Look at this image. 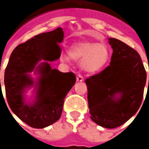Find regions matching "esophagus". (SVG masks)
<instances>
[{"label": "esophagus", "mask_w": 149, "mask_h": 149, "mask_svg": "<svg viewBox=\"0 0 149 149\" xmlns=\"http://www.w3.org/2000/svg\"><path fill=\"white\" fill-rule=\"evenodd\" d=\"M76 79L79 82H82V81H84V77L81 74H78L77 76H76Z\"/></svg>", "instance_id": "esophagus-1"}]
</instances>
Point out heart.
Here are the masks:
<instances>
[{
  "label": "heart",
  "instance_id": "heart-1",
  "mask_svg": "<svg viewBox=\"0 0 149 149\" xmlns=\"http://www.w3.org/2000/svg\"><path fill=\"white\" fill-rule=\"evenodd\" d=\"M69 55L74 60L80 61L84 71L97 73L109 64L111 53L104 45L93 42H80L73 45L69 49ZM67 60V57H65Z\"/></svg>",
  "mask_w": 149,
  "mask_h": 149
}]
</instances>
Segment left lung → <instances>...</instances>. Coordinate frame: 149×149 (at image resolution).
Masks as SVG:
<instances>
[{"instance_id":"1","label":"left lung","mask_w":149,"mask_h":149,"mask_svg":"<svg viewBox=\"0 0 149 149\" xmlns=\"http://www.w3.org/2000/svg\"><path fill=\"white\" fill-rule=\"evenodd\" d=\"M109 43L113 49L110 65L87 78L85 83L91 119L100 126L114 129L139 110L147 74L134 49L114 38H109Z\"/></svg>"}]
</instances>
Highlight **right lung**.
I'll return each mask as SVG.
<instances>
[{
	"label": "right lung",
	"instance_id": "obj_1",
	"mask_svg": "<svg viewBox=\"0 0 149 149\" xmlns=\"http://www.w3.org/2000/svg\"><path fill=\"white\" fill-rule=\"evenodd\" d=\"M63 39L64 31L60 27L39 34L15 48L6 68L4 83L9 106L32 128L43 129L60 118L65 98L76 81L74 73H62L49 64L60 57L59 44ZM41 60L44 62L37 65ZM34 70L40 75L37 81L29 74ZM32 86L37 90L36 100L26 103L24 90Z\"/></svg>",
	"mask_w": 149,
	"mask_h": 149
}]
</instances>
